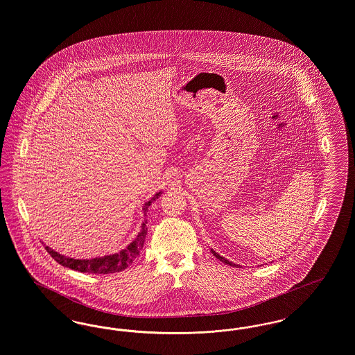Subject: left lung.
<instances>
[{
    "mask_svg": "<svg viewBox=\"0 0 355 355\" xmlns=\"http://www.w3.org/2000/svg\"><path fill=\"white\" fill-rule=\"evenodd\" d=\"M211 253L214 254V255H216V257H217V258H218V259H220V261H222V262H225V263H229V265H232V266H233V263H232V262H229V261H227V259H225V258H223V257H220V254H217V253H216V252H213V250H211Z\"/></svg>",
    "mask_w": 355,
    "mask_h": 355,
    "instance_id": "1",
    "label": "left lung"
}]
</instances>
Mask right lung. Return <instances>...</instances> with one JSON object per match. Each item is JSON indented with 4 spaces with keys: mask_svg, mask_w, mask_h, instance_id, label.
<instances>
[{
    "mask_svg": "<svg viewBox=\"0 0 355 355\" xmlns=\"http://www.w3.org/2000/svg\"><path fill=\"white\" fill-rule=\"evenodd\" d=\"M159 196H161V191L157 193L150 201L145 203V206H144L145 213L148 211V209L152 205L153 201H155ZM146 223H148L146 220L142 223L141 232L138 233L137 238L126 249H123L119 253L113 254V255H105V257L94 258V259H74V258L64 257V255L51 250V248H48V246L45 249L48 250V253L51 254V258L54 261H57L60 265L69 268L71 270L81 271V272H93V274H109V272L125 270L130 263H133V261L138 257V254L144 246L145 238L148 234Z\"/></svg>",
    "mask_w": 355,
    "mask_h": 355,
    "instance_id": "obj_1",
    "label": "right lung"
}]
</instances>
